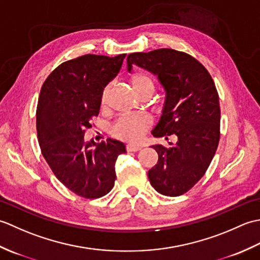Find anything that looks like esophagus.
<instances>
[{
    "label": "esophagus",
    "instance_id": "obj_1",
    "mask_svg": "<svg viewBox=\"0 0 260 260\" xmlns=\"http://www.w3.org/2000/svg\"><path fill=\"white\" fill-rule=\"evenodd\" d=\"M127 152H137L142 150V147L140 145H133V144H128L126 146Z\"/></svg>",
    "mask_w": 260,
    "mask_h": 260
}]
</instances>
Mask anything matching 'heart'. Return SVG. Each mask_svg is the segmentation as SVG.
Segmentation results:
<instances>
[{
  "mask_svg": "<svg viewBox=\"0 0 260 260\" xmlns=\"http://www.w3.org/2000/svg\"><path fill=\"white\" fill-rule=\"evenodd\" d=\"M132 87L134 91L141 92L144 90L154 89L153 81L144 75H135L131 79ZM109 92V87H106L102 95V105L104 106L107 102V96ZM151 120L145 116H133V117H123L119 118L113 126V132L116 136L120 137L125 141L136 142L140 141L144 136L147 127L150 126Z\"/></svg>",
  "mask_w": 260,
  "mask_h": 260,
  "instance_id": "b5f03b06",
  "label": "heart"
}]
</instances>
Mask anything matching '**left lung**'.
<instances>
[{
  "label": "left lung",
  "mask_w": 260,
  "mask_h": 260,
  "mask_svg": "<svg viewBox=\"0 0 260 260\" xmlns=\"http://www.w3.org/2000/svg\"><path fill=\"white\" fill-rule=\"evenodd\" d=\"M134 64L155 75L165 91L162 115L152 135L178 139L167 147L151 146L158 161L148 171V179L161 194L181 196L202 178L217 151L220 106L215 85L197 59L173 49L131 53L127 70Z\"/></svg>",
  "instance_id": "1"
}]
</instances>
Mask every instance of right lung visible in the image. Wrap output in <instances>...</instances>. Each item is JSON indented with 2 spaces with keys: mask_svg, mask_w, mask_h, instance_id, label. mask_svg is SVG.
<instances>
[{
  "mask_svg": "<svg viewBox=\"0 0 260 260\" xmlns=\"http://www.w3.org/2000/svg\"><path fill=\"white\" fill-rule=\"evenodd\" d=\"M126 54H85L49 75L37 107V132L43 157L57 179L82 198L96 199L113 189L115 164L125 144L108 139L85 140L90 119L99 114L102 95L121 68Z\"/></svg>",
  "mask_w": 260,
  "mask_h": 260,
  "instance_id": "obj_1",
  "label": "right lung"
}]
</instances>
